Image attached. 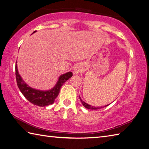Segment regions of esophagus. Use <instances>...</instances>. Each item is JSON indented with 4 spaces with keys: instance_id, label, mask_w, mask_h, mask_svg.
Instances as JSON below:
<instances>
[{
    "instance_id": "34e87169",
    "label": "esophagus",
    "mask_w": 149,
    "mask_h": 149,
    "mask_svg": "<svg viewBox=\"0 0 149 149\" xmlns=\"http://www.w3.org/2000/svg\"><path fill=\"white\" fill-rule=\"evenodd\" d=\"M82 70H83V67L80 64V63H78V64H77L74 66V72L75 74L80 73Z\"/></svg>"
}]
</instances>
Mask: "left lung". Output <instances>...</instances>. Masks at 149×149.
<instances>
[{
  "mask_svg": "<svg viewBox=\"0 0 149 149\" xmlns=\"http://www.w3.org/2000/svg\"><path fill=\"white\" fill-rule=\"evenodd\" d=\"M79 97H80V101L81 102V104H82V105L84 106V107H86V109H91V110H96V109H101V108H103V107H107V106H108L109 105L111 104H108L107 105H105V106H104V107H95V106H92V105H91L87 104V103L84 102L83 100L81 99L80 96H79Z\"/></svg>",
  "mask_w": 149,
  "mask_h": 149,
  "instance_id": "1",
  "label": "left lung"
}]
</instances>
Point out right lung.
I'll list each match as a JSON object with an SVG mask.
<instances>
[{
  "label": "right lung",
  "mask_w": 149,
  "mask_h": 149,
  "mask_svg": "<svg viewBox=\"0 0 149 149\" xmlns=\"http://www.w3.org/2000/svg\"><path fill=\"white\" fill-rule=\"evenodd\" d=\"M35 32L36 31L33 33ZM17 63V62H16V65H15V75H16L18 87L29 102L39 107H45V106L53 104L54 100L58 95L60 88L63 86V84L72 76V72H68L65 74L60 75L55 86L50 90L41 91L29 87L23 80L18 71Z\"/></svg>",
  "instance_id": "1"
}]
</instances>
